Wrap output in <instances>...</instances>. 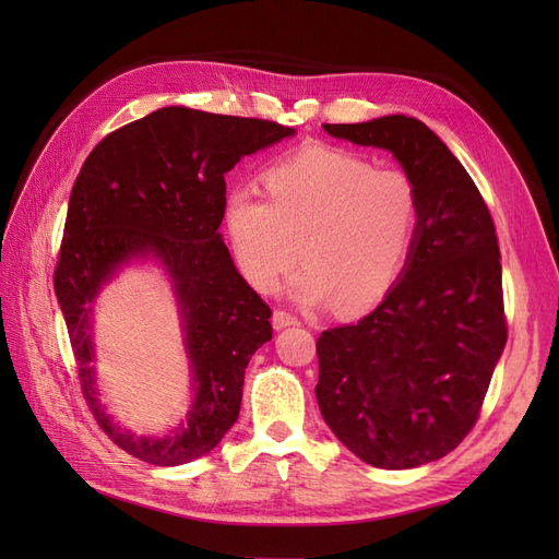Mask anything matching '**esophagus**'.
Masks as SVG:
<instances>
[{
  "label": "esophagus",
  "instance_id": "obj_1",
  "mask_svg": "<svg viewBox=\"0 0 559 559\" xmlns=\"http://www.w3.org/2000/svg\"><path fill=\"white\" fill-rule=\"evenodd\" d=\"M296 324H300V319L296 314L286 312V310H275V314H273L275 329H286V326H296Z\"/></svg>",
  "mask_w": 559,
  "mask_h": 559
}]
</instances>
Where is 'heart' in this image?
Listing matches in <instances>:
<instances>
[{
	"instance_id": "1",
	"label": "heart",
	"mask_w": 559,
	"mask_h": 559,
	"mask_svg": "<svg viewBox=\"0 0 559 559\" xmlns=\"http://www.w3.org/2000/svg\"><path fill=\"white\" fill-rule=\"evenodd\" d=\"M265 194L245 186L226 202L235 261L259 292H275L300 257L308 267L292 284L300 306L335 300L354 312L392 289L419 218L408 175L308 146L267 167Z\"/></svg>"
}]
</instances>
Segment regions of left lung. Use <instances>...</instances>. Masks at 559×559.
Instances as JSON below:
<instances>
[{"label": "left lung", "instance_id": "left-lung-1", "mask_svg": "<svg viewBox=\"0 0 559 559\" xmlns=\"http://www.w3.org/2000/svg\"><path fill=\"white\" fill-rule=\"evenodd\" d=\"M324 130L392 151L415 183L419 218L394 289L357 324L319 335V411L366 464L415 468L476 427L509 337L497 228L464 165L417 118Z\"/></svg>", "mask_w": 559, "mask_h": 559}]
</instances>
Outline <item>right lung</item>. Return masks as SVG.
<instances>
[{
	"mask_svg": "<svg viewBox=\"0 0 559 559\" xmlns=\"http://www.w3.org/2000/svg\"><path fill=\"white\" fill-rule=\"evenodd\" d=\"M294 134L263 118L165 107L109 132L81 165L67 205L56 296L79 370L81 394L111 441L156 466L193 462L218 445L240 415L245 368L273 337V310L235 270L218 226L226 173L242 156ZM151 250L176 280L197 401L165 439H134L110 425L94 396L87 314L99 283Z\"/></svg>",
	"mask_w": 559,
	"mask_h": 559,
	"instance_id": "right-lung-1",
	"label": "right lung"
}]
</instances>
